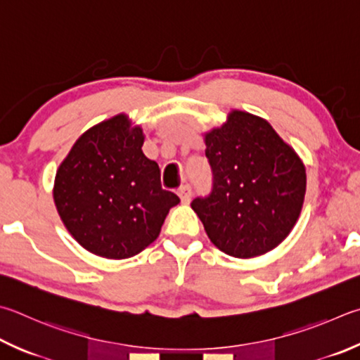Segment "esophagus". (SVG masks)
Masks as SVG:
<instances>
[{"mask_svg":"<svg viewBox=\"0 0 360 360\" xmlns=\"http://www.w3.org/2000/svg\"><path fill=\"white\" fill-rule=\"evenodd\" d=\"M178 197L181 198V202H184V205H187L188 201H191L192 198V188L191 186H181L179 191H178Z\"/></svg>","mask_w":360,"mask_h":360,"instance_id":"obj_1","label":"esophagus"}]
</instances>
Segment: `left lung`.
<instances>
[{"mask_svg": "<svg viewBox=\"0 0 360 360\" xmlns=\"http://www.w3.org/2000/svg\"><path fill=\"white\" fill-rule=\"evenodd\" d=\"M205 145L214 187L191 206L211 243L234 258L259 257L282 244L305 198L297 153L266 120L240 110L205 132Z\"/></svg>", "mask_w": 360, "mask_h": 360, "instance_id": "left-lung-1", "label": "left lung"}]
</instances>
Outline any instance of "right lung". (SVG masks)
<instances>
[{
	"label": "right lung",
	"mask_w": 360,
	"mask_h": 360,
	"mask_svg": "<svg viewBox=\"0 0 360 360\" xmlns=\"http://www.w3.org/2000/svg\"><path fill=\"white\" fill-rule=\"evenodd\" d=\"M143 129L120 113L78 136L56 169V211L70 236L97 257L139 255L179 202L162 188L158 162L143 154Z\"/></svg>",
	"instance_id": "obj_1"
}]
</instances>
